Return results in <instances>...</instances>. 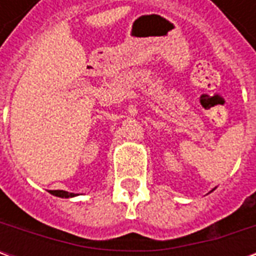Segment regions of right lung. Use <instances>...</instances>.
<instances>
[{"mask_svg":"<svg viewBox=\"0 0 256 256\" xmlns=\"http://www.w3.org/2000/svg\"><path fill=\"white\" fill-rule=\"evenodd\" d=\"M50 193L54 196H58V198H74L75 196L74 193L66 192V190H50Z\"/></svg>","mask_w":256,"mask_h":256,"instance_id":"1","label":"right lung"}]
</instances>
